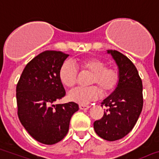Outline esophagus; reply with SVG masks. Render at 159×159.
<instances>
[{
    "instance_id": "34e87169",
    "label": "esophagus",
    "mask_w": 159,
    "mask_h": 159,
    "mask_svg": "<svg viewBox=\"0 0 159 159\" xmlns=\"http://www.w3.org/2000/svg\"><path fill=\"white\" fill-rule=\"evenodd\" d=\"M79 107H80V110H89L91 106H87V105H80V106H79Z\"/></svg>"
}]
</instances>
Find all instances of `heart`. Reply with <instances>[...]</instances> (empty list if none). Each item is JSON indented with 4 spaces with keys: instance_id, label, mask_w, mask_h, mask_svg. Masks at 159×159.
Segmentation results:
<instances>
[{
    "instance_id": "1",
    "label": "heart",
    "mask_w": 159,
    "mask_h": 159,
    "mask_svg": "<svg viewBox=\"0 0 159 159\" xmlns=\"http://www.w3.org/2000/svg\"><path fill=\"white\" fill-rule=\"evenodd\" d=\"M77 65L84 71L91 72L88 84H96L102 91L107 93L112 91L116 86L118 80V74L116 69L112 67L106 66L102 60L91 57L80 60ZM59 78L64 86L72 87L77 83L78 70L73 63L65 61L59 70ZM101 92L95 86L87 87H77L68 92V98L70 101L78 104L84 105L97 99Z\"/></svg>"
}]
</instances>
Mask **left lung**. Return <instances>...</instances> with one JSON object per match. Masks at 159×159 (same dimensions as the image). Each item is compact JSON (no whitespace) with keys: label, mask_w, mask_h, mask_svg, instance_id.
<instances>
[{"label":"left lung","mask_w":159,"mask_h":159,"mask_svg":"<svg viewBox=\"0 0 159 159\" xmlns=\"http://www.w3.org/2000/svg\"><path fill=\"white\" fill-rule=\"evenodd\" d=\"M118 68V83L113 92L103 100L106 110L102 119L94 123L98 136L108 141L125 137L138 120L143 109V84L136 66L116 50H107Z\"/></svg>","instance_id":"left-lung-1"}]
</instances>
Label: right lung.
Returning a JSON list of instances; mask_svg holds the SVG:
<instances>
[{"label": "right lung", "instance_id": "add662e5", "mask_svg": "<svg viewBox=\"0 0 159 159\" xmlns=\"http://www.w3.org/2000/svg\"><path fill=\"white\" fill-rule=\"evenodd\" d=\"M68 56L53 50L39 53L26 65L16 86L19 119L30 136L43 144L63 139L71 117L79 110L72 102L53 105L65 95L59 70Z\"/></svg>", "mask_w": 159, "mask_h": 159}]
</instances>
